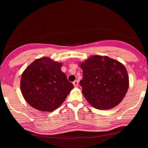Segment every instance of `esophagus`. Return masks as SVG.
I'll return each instance as SVG.
<instances>
[{
    "instance_id": "34e87169",
    "label": "esophagus",
    "mask_w": 148,
    "mask_h": 148,
    "mask_svg": "<svg viewBox=\"0 0 148 148\" xmlns=\"http://www.w3.org/2000/svg\"><path fill=\"white\" fill-rule=\"evenodd\" d=\"M73 84H74V86L75 87H77L78 86V81L77 80H75L74 82H73Z\"/></svg>"
}]
</instances>
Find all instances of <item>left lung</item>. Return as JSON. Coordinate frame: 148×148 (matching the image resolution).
Returning a JSON list of instances; mask_svg holds the SVG:
<instances>
[{
  "mask_svg": "<svg viewBox=\"0 0 148 148\" xmlns=\"http://www.w3.org/2000/svg\"><path fill=\"white\" fill-rule=\"evenodd\" d=\"M83 77L82 93L91 106L110 109L123 99L129 86V77L121 63L107 56L93 55L80 63Z\"/></svg>",
  "mask_w": 148,
  "mask_h": 148,
  "instance_id": "obj_1",
  "label": "left lung"
}]
</instances>
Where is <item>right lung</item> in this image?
I'll use <instances>...</instances> for the list:
<instances>
[{"instance_id":"right-lung-1","label":"right lung","mask_w":148,"mask_h":148,"mask_svg":"<svg viewBox=\"0 0 148 148\" xmlns=\"http://www.w3.org/2000/svg\"><path fill=\"white\" fill-rule=\"evenodd\" d=\"M62 64L48 57L34 60L21 75L20 88L29 104L39 111L52 112L64 102L74 85L61 71Z\"/></svg>"}]
</instances>
